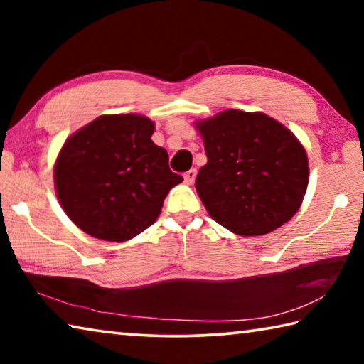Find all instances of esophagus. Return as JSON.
<instances>
[{"label": "esophagus", "mask_w": 364, "mask_h": 364, "mask_svg": "<svg viewBox=\"0 0 364 364\" xmlns=\"http://www.w3.org/2000/svg\"><path fill=\"white\" fill-rule=\"evenodd\" d=\"M196 175H197V170L196 168H191L189 171L184 173V183L186 184H193L196 180Z\"/></svg>", "instance_id": "1"}]
</instances>
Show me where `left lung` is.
<instances>
[{"mask_svg":"<svg viewBox=\"0 0 364 364\" xmlns=\"http://www.w3.org/2000/svg\"><path fill=\"white\" fill-rule=\"evenodd\" d=\"M207 164L196 189L210 217L239 236L291 220L308 186V157L295 134L263 112L228 109L196 122Z\"/></svg>","mask_w":364,"mask_h":364,"instance_id":"obj_1","label":"left lung"}]
</instances>
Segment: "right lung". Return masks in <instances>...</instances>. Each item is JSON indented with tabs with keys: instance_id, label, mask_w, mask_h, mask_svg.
<instances>
[{
	"instance_id": "1",
	"label": "right lung",
	"mask_w": 364,
	"mask_h": 364,
	"mask_svg": "<svg viewBox=\"0 0 364 364\" xmlns=\"http://www.w3.org/2000/svg\"><path fill=\"white\" fill-rule=\"evenodd\" d=\"M156 125L139 114L101 115L65 139L54 164L60 207L90 236L130 241L162 210L183 181L168 154L151 139Z\"/></svg>"
}]
</instances>
